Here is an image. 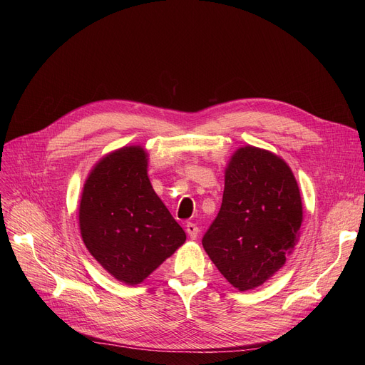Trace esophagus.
<instances>
[{"label":"esophagus","instance_id":"esophagus-1","mask_svg":"<svg viewBox=\"0 0 365 365\" xmlns=\"http://www.w3.org/2000/svg\"><path fill=\"white\" fill-rule=\"evenodd\" d=\"M186 234H187V237H189L190 240H197V237H198V234H200V229H198V226H197L195 223L187 222V223H186Z\"/></svg>","mask_w":365,"mask_h":365}]
</instances>
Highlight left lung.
Listing matches in <instances>:
<instances>
[{
    "label": "left lung",
    "mask_w": 365,
    "mask_h": 365,
    "mask_svg": "<svg viewBox=\"0 0 365 365\" xmlns=\"http://www.w3.org/2000/svg\"><path fill=\"white\" fill-rule=\"evenodd\" d=\"M302 222V197L289 164L247 145L226 164L222 207L202 247L229 284L253 290L285 264Z\"/></svg>",
    "instance_id": "obj_1"
}]
</instances>
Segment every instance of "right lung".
I'll return each instance as SVG.
<instances>
[{
  "label": "right lung",
  "mask_w": 365,
  "mask_h": 365,
  "mask_svg": "<svg viewBox=\"0 0 365 365\" xmlns=\"http://www.w3.org/2000/svg\"><path fill=\"white\" fill-rule=\"evenodd\" d=\"M140 145L115 149L84 183L78 222L83 241L103 269L127 285L143 282L186 241L148 176Z\"/></svg>",
  "instance_id": "obj_1"
}]
</instances>
